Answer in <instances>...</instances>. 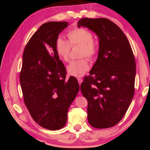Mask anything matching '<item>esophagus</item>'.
Here are the masks:
<instances>
[{
	"label": "esophagus",
	"instance_id": "1",
	"mask_svg": "<svg viewBox=\"0 0 150 150\" xmlns=\"http://www.w3.org/2000/svg\"><path fill=\"white\" fill-rule=\"evenodd\" d=\"M77 80H78V82H79V85H81V83H82V81H83L82 79H81V78H78V79H77ZM79 95H81V91H79Z\"/></svg>",
	"mask_w": 150,
	"mask_h": 150
}]
</instances>
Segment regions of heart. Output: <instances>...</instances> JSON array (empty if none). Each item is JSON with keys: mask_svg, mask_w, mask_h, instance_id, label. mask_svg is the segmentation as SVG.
I'll return each instance as SVG.
<instances>
[{"mask_svg": "<svg viewBox=\"0 0 150 150\" xmlns=\"http://www.w3.org/2000/svg\"><path fill=\"white\" fill-rule=\"evenodd\" d=\"M68 41L62 38H57L55 42V52L63 62H69L71 47L80 46V59L73 61L67 68L68 73L75 77H81L89 69L88 60H93L99 52L98 43L93 39L94 35L90 30L84 28H75L67 33Z\"/></svg>", "mask_w": 150, "mask_h": 150, "instance_id": "obj_1", "label": "heart"}]
</instances>
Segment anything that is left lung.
Returning a JSON list of instances; mask_svg holds the SVG:
<instances>
[{
  "mask_svg": "<svg viewBox=\"0 0 150 150\" xmlns=\"http://www.w3.org/2000/svg\"><path fill=\"white\" fill-rule=\"evenodd\" d=\"M78 27H87L99 38L98 58L81 91L87 100V119L94 128L115 126L125 115L135 92L136 62L128 38L111 20L83 18Z\"/></svg>",
  "mask_w": 150,
  "mask_h": 150,
  "instance_id": "1",
  "label": "left lung"
}]
</instances>
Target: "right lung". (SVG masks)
Instances as JSON below:
<instances>
[{"label":"right lung","mask_w":150,"mask_h":150,"mask_svg":"<svg viewBox=\"0 0 150 150\" xmlns=\"http://www.w3.org/2000/svg\"><path fill=\"white\" fill-rule=\"evenodd\" d=\"M67 26L66 22L42 24L25 46L20 73L25 105L35 122L50 130L64 127L79 90L75 77L65 79L67 71L55 50L58 35Z\"/></svg>","instance_id":"right-lung-1"}]
</instances>
